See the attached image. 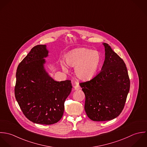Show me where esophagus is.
Listing matches in <instances>:
<instances>
[{
    "mask_svg": "<svg viewBox=\"0 0 147 147\" xmlns=\"http://www.w3.org/2000/svg\"><path fill=\"white\" fill-rule=\"evenodd\" d=\"M74 88L76 90H78L81 89V88H80V85H79L78 84H77L76 85H74Z\"/></svg>",
    "mask_w": 147,
    "mask_h": 147,
    "instance_id": "1",
    "label": "esophagus"
}]
</instances>
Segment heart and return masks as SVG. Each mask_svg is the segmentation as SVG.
<instances>
[{
	"instance_id": "obj_1",
	"label": "heart",
	"mask_w": 147,
	"mask_h": 147,
	"mask_svg": "<svg viewBox=\"0 0 147 147\" xmlns=\"http://www.w3.org/2000/svg\"><path fill=\"white\" fill-rule=\"evenodd\" d=\"M102 62L100 53L87 48H79L73 50L66 58V63L75 68L77 77L81 81L91 80L96 75ZM63 71H67L63 63L61 64Z\"/></svg>"
}]
</instances>
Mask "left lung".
I'll return each instance as SVG.
<instances>
[{"instance_id":"left-lung-1","label":"left lung","mask_w":147,"mask_h":147,"mask_svg":"<svg viewBox=\"0 0 147 147\" xmlns=\"http://www.w3.org/2000/svg\"><path fill=\"white\" fill-rule=\"evenodd\" d=\"M105 59L100 72L80 84L85 95V110L91 120L107 121L121 113L129 91L130 81L123 60L103 43Z\"/></svg>"}]
</instances>
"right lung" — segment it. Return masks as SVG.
Returning a JSON list of instances; mask_svg holds the SVG:
<instances>
[{
  "label": "right lung",
  "instance_id": "1",
  "mask_svg": "<svg viewBox=\"0 0 147 147\" xmlns=\"http://www.w3.org/2000/svg\"><path fill=\"white\" fill-rule=\"evenodd\" d=\"M46 45L34 47L18 65L15 95L26 117L30 121L49 125L62 117L64 103L70 94L71 81L57 82L47 72Z\"/></svg>",
  "mask_w": 147,
  "mask_h": 147
}]
</instances>
